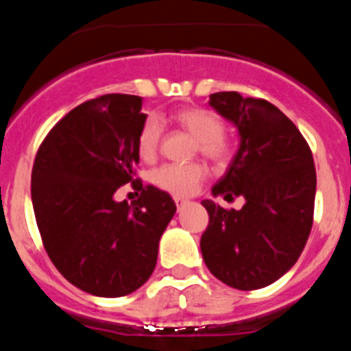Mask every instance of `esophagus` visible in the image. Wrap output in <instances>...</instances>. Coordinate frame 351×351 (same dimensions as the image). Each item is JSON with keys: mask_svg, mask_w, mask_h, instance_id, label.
I'll return each instance as SVG.
<instances>
[{"mask_svg": "<svg viewBox=\"0 0 351 351\" xmlns=\"http://www.w3.org/2000/svg\"><path fill=\"white\" fill-rule=\"evenodd\" d=\"M173 202H176V206H178V207H181V206H184L186 202H188V198H182V197H173Z\"/></svg>", "mask_w": 351, "mask_h": 351, "instance_id": "34e87169", "label": "esophagus"}]
</instances>
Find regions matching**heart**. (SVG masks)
Listing matches in <instances>:
<instances>
[{
	"instance_id": "1",
	"label": "heart",
	"mask_w": 351,
	"mask_h": 351,
	"mask_svg": "<svg viewBox=\"0 0 351 351\" xmlns=\"http://www.w3.org/2000/svg\"><path fill=\"white\" fill-rule=\"evenodd\" d=\"M179 128L188 132L197 141L198 153L207 160L223 165L230 160L232 144L225 135L221 117L200 107H186L172 116ZM161 141V125L154 117H147L137 133V153L142 160L156 158ZM207 170L202 163H167L154 172L153 179L161 190L176 197H188L198 190L206 179Z\"/></svg>"
}]
</instances>
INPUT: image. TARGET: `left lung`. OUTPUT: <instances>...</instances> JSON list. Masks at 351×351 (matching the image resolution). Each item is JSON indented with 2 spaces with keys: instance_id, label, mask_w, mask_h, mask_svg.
<instances>
[{
  "instance_id": "8db88e82",
  "label": "left lung",
  "mask_w": 351,
  "mask_h": 351,
  "mask_svg": "<svg viewBox=\"0 0 351 351\" xmlns=\"http://www.w3.org/2000/svg\"><path fill=\"white\" fill-rule=\"evenodd\" d=\"M232 121L241 145L213 193L244 197L243 209L202 200L209 225L200 239L204 262L219 281L256 290L280 280L299 260L313 226L316 170L311 149L280 108L237 91L209 96Z\"/></svg>"
}]
</instances>
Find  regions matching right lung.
Instances as JSON below:
<instances>
[{"label":"right lung","instance_id":"obj_1","mask_svg":"<svg viewBox=\"0 0 351 351\" xmlns=\"http://www.w3.org/2000/svg\"><path fill=\"white\" fill-rule=\"evenodd\" d=\"M142 98L101 95L47 133L31 172V200L49 258L64 280L98 297H123L151 278L161 234L176 214L167 191L137 178ZM132 182L130 206L113 193Z\"/></svg>","mask_w":351,"mask_h":351}]
</instances>
